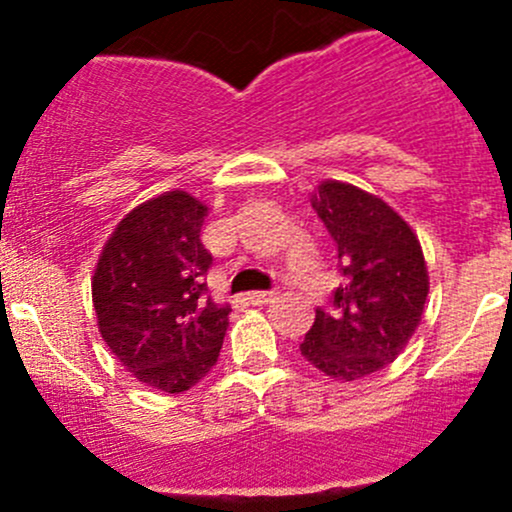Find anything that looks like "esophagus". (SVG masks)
<instances>
[{"label": "esophagus", "mask_w": 512, "mask_h": 512, "mask_svg": "<svg viewBox=\"0 0 512 512\" xmlns=\"http://www.w3.org/2000/svg\"><path fill=\"white\" fill-rule=\"evenodd\" d=\"M275 297H277V292H250L245 299L250 304H255V307H262V304L272 302Z\"/></svg>", "instance_id": "1"}]
</instances>
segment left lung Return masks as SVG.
I'll return each instance as SVG.
<instances>
[{
	"label": "left lung",
	"instance_id": "1",
	"mask_svg": "<svg viewBox=\"0 0 512 512\" xmlns=\"http://www.w3.org/2000/svg\"><path fill=\"white\" fill-rule=\"evenodd\" d=\"M337 242L344 282L332 309H317L299 352L329 379L354 381L384 369L421 324L428 270L411 225L376 195L322 180L309 198Z\"/></svg>",
	"mask_w": 512,
	"mask_h": 512
}]
</instances>
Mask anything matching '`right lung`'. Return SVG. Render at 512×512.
<instances>
[{
    "label": "right lung",
    "mask_w": 512,
    "mask_h": 512,
    "mask_svg": "<svg viewBox=\"0 0 512 512\" xmlns=\"http://www.w3.org/2000/svg\"><path fill=\"white\" fill-rule=\"evenodd\" d=\"M208 210L185 190L146 200L111 232L91 280L103 342L131 376L168 394L213 369L230 324V307L215 304L205 282Z\"/></svg>",
    "instance_id": "obj_1"
}]
</instances>
